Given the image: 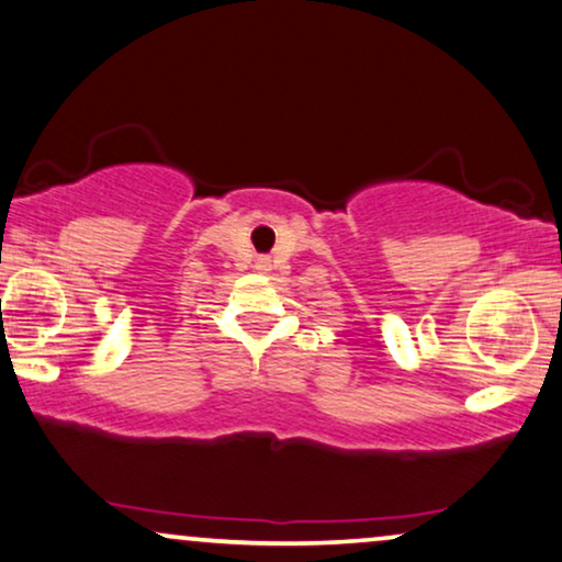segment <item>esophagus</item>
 <instances>
[{
	"label": "esophagus",
	"mask_w": 562,
	"mask_h": 562,
	"mask_svg": "<svg viewBox=\"0 0 562 562\" xmlns=\"http://www.w3.org/2000/svg\"><path fill=\"white\" fill-rule=\"evenodd\" d=\"M254 267H257L259 272H269V269H272V259H269V257H259L257 265H254Z\"/></svg>",
	"instance_id": "1"
}]
</instances>
